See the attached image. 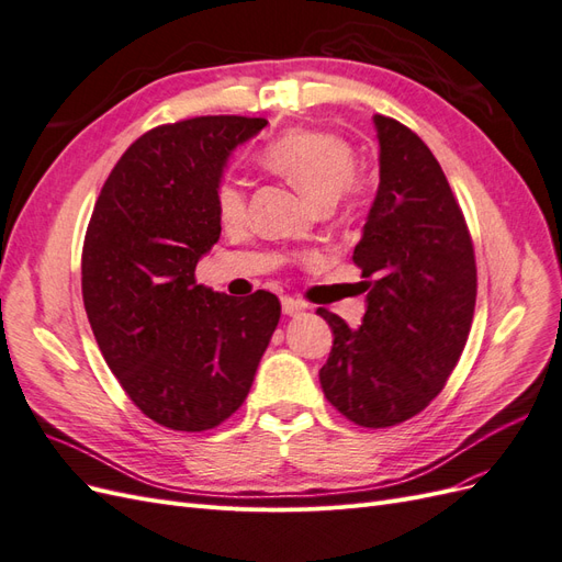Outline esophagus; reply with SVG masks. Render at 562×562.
Listing matches in <instances>:
<instances>
[{
  "instance_id": "1",
  "label": "esophagus",
  "mask_w": 562,
  "mask_h": 562,
  "mask_svg": "<svg viewBox=\"0 0 562 562\" xmlns=\"http://www.w3.org/2000/svg\"><path fill=\"white\" fill-rule=\"evenodd\" d=\"M281 307H283L285 316H297L300 312H304V307H307V304H304L302 300H295V297H283L281 300Z\"/></svg>"
}]
</instances>
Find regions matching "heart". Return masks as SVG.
Instances as JSON below:
<instances>
[{"label": "heart", "mask_w": 562, "mask_h": 562, "mask_svg": "<svg viewBox=\"0 0 562 562\" xmlns=\"http://www.w3.org/2000/svg\"><path fill=\"white\" fill-rule=\"evenodd\" d=\"M265 164L323 206L342 201L349 209H363L375 194V180L356 168L353 143L333 131H285L267 145ZM215 211L225 227H241L248 220L246 187L225 178L215 190Z\"/></svg>", "instance_id": "b5f03b06"}]
</instances>
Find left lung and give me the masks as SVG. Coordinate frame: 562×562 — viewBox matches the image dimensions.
<instances>
[{"label": "left lung", "instance_id": "left-lung-1", "mask_svg": "<svg viewBox=\"0 0 562 562\" xmlns=\"http://www.w3.org/2000/svg\"><path fill=\"white\" fill-rule=\"evenodd\" d=\"M380 190L351 260L368 293L363 326L318 307L333 349L318 380L337 413L366 429L419 415L464 351L473 321L475 252L443 168L415 131L375 116Z\"/></svg>", "mask_w": 562, "mask_h": 562}]
</instances>
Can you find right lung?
<instances>
[{
  "label": "right lung",
  "mask_w": 562,
  "mask_h": 562,
  "mask_svg": "<svg viewBox=\"0 0 562 562\" xmlns=\"http://www.w3.org/2000/svg\"><path fill=\"white\" fill-rule=\"evenodd\" d=\"M260 116H194L143 133L108 176L81 250L95 342L126 396L173 431H209L246 401L281 318L274 293L246 300L196 283L220 236L215 190Z\"/></svg>",
  "instance_id": "add662e5"
}]
</instances>
